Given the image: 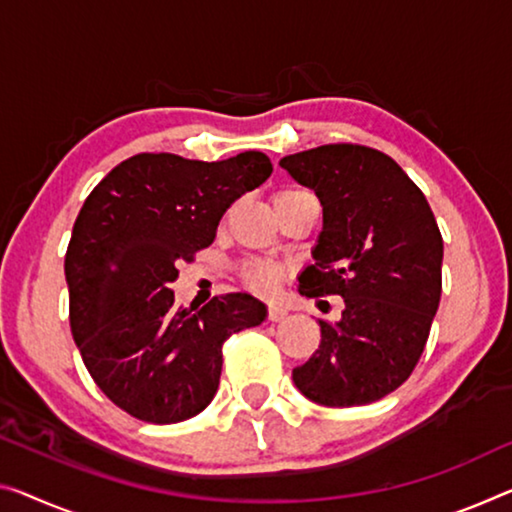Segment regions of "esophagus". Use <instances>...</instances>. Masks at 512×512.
I'll return each instance as SVG.
<instances>
[{
	"label": "esophagus",
	"instance_id": "esophagus-1",
	"mask_svg": "<svg viewBox=\"0 0 512 512\" xmlns=\"http://www.w3.org/2000/svg\"><path fill=\"white\" fill-rule=\"evenodd\" d=\"M286 318H288V311L283 309V306L272 304L270 309H267V320H270V322H281V320H286Z\"/></svg>",
	"mask_w": 512,
	"mask_h": 512
}]
</instances>
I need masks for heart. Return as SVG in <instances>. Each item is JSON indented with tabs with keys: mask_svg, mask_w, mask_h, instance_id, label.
Here are the masks:
<instances>
[{
	"mask_svg": "<svg viewBox=\"0 0 512 512\" xmlns=\"http://www.w3.org/2000/svg\"><path fill=\"white\" fill-rule=\"evenodd\" d=\"M302 190H286L274 196V199H281V196L288 194H300ZM288 274V267L279 261H251L242 267V281L249 290H254L256 295H272L274 290L279 288V283Z\"/></svg>",
	"mask_w": 512,
	"mask_h": 512,
	"instance_id": "heart-1",
	"label": "heart"
}]
</instances>
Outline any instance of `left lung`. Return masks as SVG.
I'll return each instance as SVG.
<instances>
[{
  "mask_svg": "<svg viewBox=\"0 0 512 512\" xmlns=\"http://www.w3.org/2000/svg\"><path fill=\"white\" fill-rule=\"evenodd\" d=\"M316 192L322 231L300 295L343 297L320 322V345L293 382L325 407L375 403L396 391L426 348L442 297L444 242L426 196L375 148L327 144L279 160Z\"/></svg>",
  "mask_w": 512,
  "mask_h": 512,
  "instance_id": "1",
  "label": "left lung"
}]
</instances>
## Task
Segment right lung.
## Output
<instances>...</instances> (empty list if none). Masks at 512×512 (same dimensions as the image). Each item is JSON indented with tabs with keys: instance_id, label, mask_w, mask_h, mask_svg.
I'll list each match as a JSON object with an SVG mask.
<instances>
[{
	"instance_id": "right-lung-1",
	"label": "right lung",
	"mask_w": 512,
	"mask_h": 512,
	"mask_svg": "<svg viewBox=\"0 0 512 512\" xmlns=\"http://www.w3.org/2000/svg\"><path fill=\"white\" fill-rule=\"evenodd\" d=\"M272 174L245 151L222 162L139 153L93 187L66 251L70 329L102 393L139 421L178 423L206 410L226 338L267 318L247 293L176 304L178 261L212 245L235 199Z\"/></svg>"
}]
</instances>
